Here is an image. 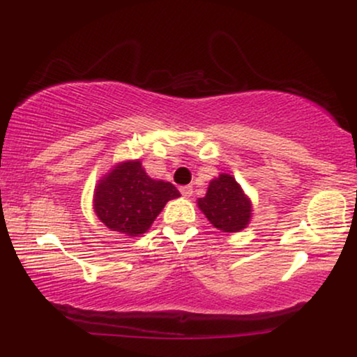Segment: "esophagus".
Instances as JSON below:
<instances>
[{"label": "esophagus", "mask_w": 357, "mask_h": 357, "mask_svg": "<svg viewBox=\"0 0 357 357\" xmlns=\"http://www.w3.org/2000/svg\"><path fill=\"white\" fill-rule=\"evenodd\" d=\"M179 191H181V195L184 196V198H190V196L192 195V188L191 186H181V188H179Z\"/></svg>", "instance_id": "1"}]
</instances>
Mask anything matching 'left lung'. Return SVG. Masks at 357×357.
<instances>
[{
  "instance_id": "8db88e82",
  "label": "left lung",
  "mask_w": 357,
  "mask_h": 357,
  "mask_svg": "<svg viewBox=\"0 0 357 357\" xmlns=\"http://www.w3.org/2000/svg\"><path fill=\"white\" fill-rule=\"evenodd\" d=\"M198 208L208 221L223 233H238L252 221V199L231 174L221 173L208 184V191L198 199Z\"/></svg>"
}]
</instances>
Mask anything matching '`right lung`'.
Listing matches in <instances>:
<instances>
[{
  "mask_svg": "<svg viewBox=\"0 0 357 357\" xmlns=\"http://www.w3.org/2000/svg\"><path fill=\"white\" fill-rule=\"evenodd\" d=\"M179 196L171 183L149 178L139 159H127L97 181L93 211L110 231L130 238L149 230L166 203Z\"/></svg>",
  "mask_w": 357,
  "mask_h": 357,
  "instance_id": "right-lung-1",
  "label": "right lung"
}]
</instances>
